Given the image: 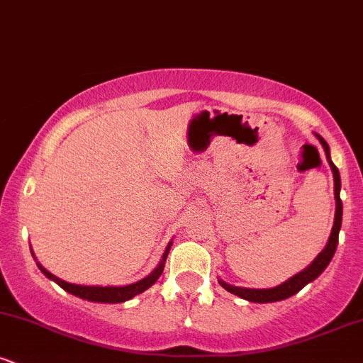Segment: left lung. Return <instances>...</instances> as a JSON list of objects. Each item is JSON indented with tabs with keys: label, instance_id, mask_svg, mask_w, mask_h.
<instances>
[{
	"label": "left lung",
	"instance_id": "8db88e82",
	"mask_svg": "<svg viewBox=\"0 0 363 363\" xmlns=\"http://www.w3.org/2000/svg\"><path fill=\"white\" fill-rule=\"evenodd\" d=\"M318 136V140L323 145L324 153H326V158L329 162V167L333 170V177H335V199H336V213H335V223H333V230L331 235H329V240L326 244V247L323 249L318 254L314 261L307 266L306 269L301 273H297L295 277H291L290 280L283 281L281 285L274 286V289H242V286H234L228 285L223 280H218L220 285L223 286L225 290L230 291V294L237 295V297L245 298L249 302H257V303H268V302H278V301H285V298L291 297L297 291H301L307 283H311L312 280L319 277L320 273L326 269V266L329 264V261L333 259L336 251V245H338V235H340V228H341V216H343V205H341L340 199V189H341V181H340V172L336 169V165L331 162V155H329V147L328 143L324 141V138L320 135Z\"/></svg>",
	"mask_w": 363,
	"mask_h": 363
}]
</instances>
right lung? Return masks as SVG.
I'll return each mask as SVG.
<instances>
[{
    "label": "right lung",
    "mask_w": 363,
    "mask_h": 363,
    "mask_svg": "<svg viewBox=\"0 0 363 363\" xmlns=\"http://www.w3.org/2000/svg\"><path fill=\"white\" fill-rule=\"evenodd\" d=\"M170 245H172V242H169L167 249H165V252H164V256H162L160 262H158V266H157L155 269H153L152 273L148 274L147 278H143V280H140V281H136V283H131V285H126V286H86V285H74V283H68V281L61 280V278L54 277V274L49 273L48 269L44 268V266H40L39 262H37V266H39L40 272H43L45 277L49 278V280L56 281L62 290L69 291V294L77 295V297L85 298V301H90V302L121 303V302L129 301V298H133V297H135V295H138V294H141V291H145L147 289H150V286H152L153 283L158 280V277H160L162 272H164L165 259H167V256H169Z\"/></svg>",
    "instance_id": "obj_1"
}]
</instances>
